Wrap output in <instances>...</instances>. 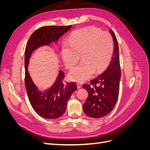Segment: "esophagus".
Returning <instances> with one entry per match:
<instances>
[{
    "mask_svg": "<svg viewBox=\"0 0 150 150\" xmlns=\"http://www.w3.org/2000/svg\"><path fill=\"white\" fill-rule=\"evenodd\" d=\"M82 86H83L82 83H77V86H78V89L82 88Z\"/></svg>",
    "mask_w": 150,
    "mask_h": 150,
    "instance_id": "esophagus-1",
    "label": "esophagus"
}]
</instances>
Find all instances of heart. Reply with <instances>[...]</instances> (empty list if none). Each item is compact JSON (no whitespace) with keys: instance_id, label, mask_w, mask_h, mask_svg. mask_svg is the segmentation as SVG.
<instances>
[{"instance_id":"heart-1","label":"heart","mask_w":150,"mask_h":150,"mask_svg":"<svg viewBox=\"0 0 150 150\" xmlns=\"http://www.w3.org/2000/svg\"><path fill=\"white\" fill-rule=\"evenodd\" d=\"M113 42L110 34L95 27L81 29L72 34L62 48L61 55L65 66L74 67L80 59L83 61L69 73L71 80L83 82L96 72L103 71L110 61Z\"/></svg>"}]
</instances>
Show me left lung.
<instances>
[{"label": "left lung", "instance_id": "1", "mask_svg": "<svg viewBox=\"0 0 150 150\" xmlns=\"http://www.w3.org/2000/svg\"><path fill=\"white\" fill-rule=\"evenodd\" d=\"M114 41V49L110 64L106 71L96 78L90 81V85L83 87L88 91V97L83 104L85 114L93 118L106 116L114 108L118 98L121 69L119 47L116 35L110 29Z\"/></svg>", "mask_w": 150, "mask_h": 150}]
</instances>
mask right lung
Segmentation results:
<instances>
[{"label": "right lung", "mask_w": 150, "mask_h": 150, "mask_svg": "<svg viewBox=\"0 0 150 150\" xmlns=\"http://www.w3.org/2000/svg\"><path fill=\"white\" fill-rule=\"evenodd\" d=\"M69 26H46L36 30L30 35L25 51V85L30 103L38 115L53 120L60 117L66 111L67 102L77 89L74 83H64V72L59 71L56 81L51 87L40 90L32 79L28 71L29 59L38 48L57 43L58 40L70 29Z\"/></svg>", "instance_id": "obj_1"}]
</instances>
